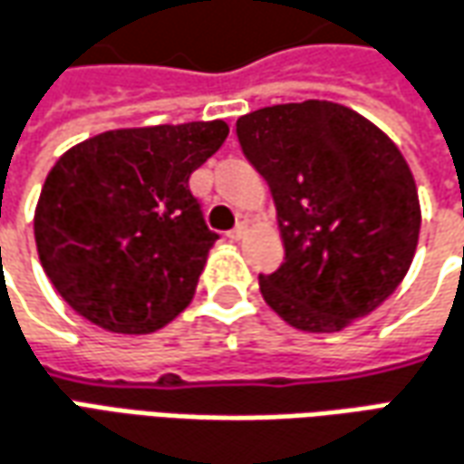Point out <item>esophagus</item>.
Instances as JSON below:
<instances>
[{"instance_id":"esophagus-1","label":"esophagus","mask_w":464,"mask_h":464,"mask_svg":"<svg viewBox=\"0 0 464 464\" xmlns=\"http://www.w3.org/2000/svg\"><path fill=\"white\" fill-rule=\"evenodd\" d=\"M246 231H248V228H246V223H238L236 228L228 231V238H231V241H241L243 236H246Z\"/></svg>"}]
</instances>
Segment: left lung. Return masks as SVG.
I'll return each mask as SVG.
<instances>
[{"instance_id":"1","label":"left lung","mask_w":464,"mask_h":464,"mask_svg":"<svg viewBox=\"0 0 464 464\" xmlns=\"http://www.w3.org/2000/svg\"><path fill=\"white\" fill-rule=\"evenodd\" d=\"M236 135L276 203L284 264L258 286L304 332H339L400 286L420 238V200L397 145L322 100L243 115Z\"/></svg>"}]
</instances>
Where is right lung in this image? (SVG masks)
<instances>
[{
    "label": "right lung",
    "instance_id": "1",
    "mask_svg": "<svg viewBox=\"0 0 464 464\" xmlns=\"http://www.w3.org/2000/svg\"><path fill=\"white\" fill-rule=\"evenodd\" d=\"M228 138L223 120L128 128L54 163L34 213L44 274L87 322L150 334L186 309L218 233L188 178Z\"/></svg>",
    "mask_w": 464,
    "mask_h": 464
}]
</instances>
